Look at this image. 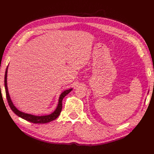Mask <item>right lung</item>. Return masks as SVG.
I'll list each match as a JSON object with an SVG mask.
<instances>
[{
  "mask_svg": "<svg viewBox=\"0 0 154 154\" xmlns=\"http://www.w3.org/2000/svg\"><path fill=\"white\" fill-rule=\"evenodd\" d=\"M7 72H8V66H7L6 68V72H5V91H6V99H7V100H8V103L10 108L12 109V110L14 112L15 114H16L17 116H18L19 117H20L21 118L25 119V120L33 123H46L54 120V119H55L58 117L62 110V101L63 98H64V97L68 94V93H69L71 91H72V89H67L61 93V95L59 97V103L57 106V108H56L55 110L51 114L42 116H34V115L29 114H25L24 112H22L20 110H18L17 108L15 107L13 103L12 102V100H11L9 93H8V87H7Z\"/></svg>",
  "mask_w": 154,
  "mask_h": 154,
  "instance_id": "right-lung-1",
  "label": "right lung"
}]
</instances>
